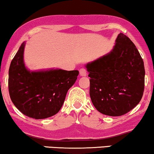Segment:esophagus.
I'll list each match as a JSON object with an SVG mask.
<instances>
[{
  "mask_svg": "<svg viewBox=\"0 0 154 154\" xmlns=\"http://www.w3.org/2000/svg\"><path fill=\"white\" fill-rule=\"evenodd\" d=\"M79 72H80V75L81 76H86L87 75V71H86V70L85 68H81Z\"/></svg>",
  "mask_w": 154,
  "mask_h": 154,
  "instance_id": "esophagus-1",
  "label": "esophagus"
}]
</instances>
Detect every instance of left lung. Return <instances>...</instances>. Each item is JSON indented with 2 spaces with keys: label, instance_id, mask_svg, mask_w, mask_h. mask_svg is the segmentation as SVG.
Returning a JSON list of instances; mask_svg holds the SVG:
<instances>
[{
  "label": "left lung",
  "instance_id": "left-lung-1",
  "mask_svg": "<svg viewBox=\"0 0 154 154\" xmlns=\"http://www.w3.org/2000/svg\"><path fill=\"white\" fill-rule=\"evenodd\" d=\"M90 77L89 94L99 112L109 116L128 113L142 99L145 68L138 49L120 33L109 53L86 65Z\"/></svg>",
  "mask_w": 154,
  "mask_h": 154
}]
</instances>
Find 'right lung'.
<instances>
[{
  "mask_svg": "<svg viewBox=\"0 0 154 154\" xmlns=\"http://www.w3.org/2000/svg\"><path fill=\"white\" fill-rule=\"evenodd\" d=\"M25 42L11 63L8 91L18 109L32 118L45 119L62 107L68 89L75 84L79 70L50 69L30 71L23 62Z\"/></svg>",
  "mask_w": 154,
  "mask_h": 154,
  "instance_id": "obj_1",
  "label": "right lung"
}]
</instances>
